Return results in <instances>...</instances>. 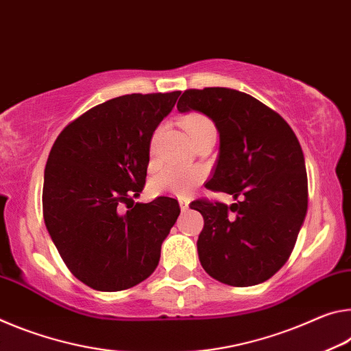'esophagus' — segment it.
I'll list each match as a JSON object with an SVG mask.
<instances>
[{"label": "esophagus", "instance_id": "obj_1", "mask_svg": "<svg viewBox=\"0 0 351 351\" xmlns=\"http://www.w3.org/2000/svg\"><path fill=\"white\" fill-rule=\"evenodd\" d=\"M179 205H180L182 211H186L188 206H189V200L188 199H179Z\"/></svg>", "mask_w": 351, "mask_h": 351}]
</instances>
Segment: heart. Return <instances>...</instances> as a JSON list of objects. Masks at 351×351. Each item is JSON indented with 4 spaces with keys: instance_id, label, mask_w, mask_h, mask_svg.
I'll list each match as a JSON object with an SVG mask.
<instances>
[{
    "instance_id": "1",
    "label": "heart",
    "mask_w": 351,
    "mask_h": 351,
    "mask_svg": "<svg viewBox=\"0 0 351 351\" xmlns=\"http://www.w3.org/2000/svg\"><path fill=\"white\" fill-rule=\"evenodd\" d=\"M180 124L183 125L189 136H191L193 143L205 135L206 132H215V124L210 118H206L202 113H188L185 117L180 118ZM162 129H155L154 134L149 140V157H151V163L155 158V152H157V143ZM204 179V171L199 168H176V166H166L158 174H155L151 182H149V188L157 196H177V197H186L193 193Z\"/></svg>"
}]
</instances>
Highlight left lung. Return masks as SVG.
Segmentation results:
<instances>
[{"label":"left lung","mask_w":351,"mask_h":351,"mask_svg":"<svg viewBox=\"0 0 351 351\" xmlns=\"http://www.w3.org/2000/svg\"><path fill=\"white\" fill-rule=\"evenodd\" d=\"M177 108L213 119L221 146L205 186L238 200L230 206L202 199L189 205L204 216L200 264L221 283L238 288L263 283L288 261L306 216L300 143L277 112L238 90H186Z\"/></svg>","instance_id":"8db88e82"}]
</instances>
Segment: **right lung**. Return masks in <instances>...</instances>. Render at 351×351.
I'll return each mask as SVG.
<instances>
[{
	"mask_svg": "<svg viewBox=\"0 0 351 351\" xmlns=\"http://www.w3.org/2000/svg\"><path fill=\"white\" fill-rule=\"evenodd\" d=\"M179 95L114 97L68 124L51 149L46 228L74 277L96 291H123L146 280L180 215L172 197L134 202L146 183L149 140Z\"/></svg>",
	"mask_w": 351,
	"mask_h": 351,
	"instance_id": "obj_1",
	"label": "right lung"
}]
</instances>
